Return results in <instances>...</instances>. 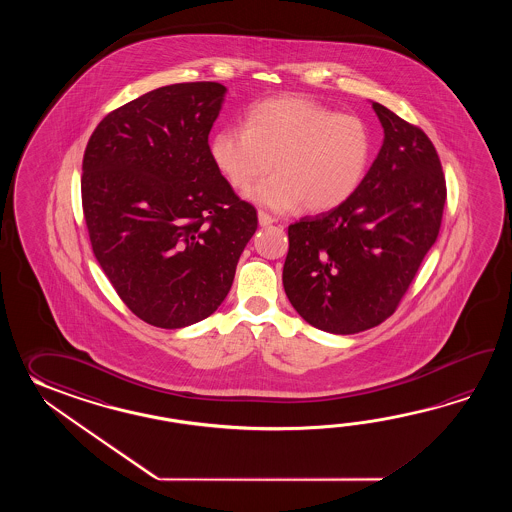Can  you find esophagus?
<instances>
[{
	"label": "esophagus",
	"mask_w": 512,
	"mask_h": 512,
	"mask_svg": "<svg viewBox=\"0 0 512 512\" xmlns=\"http://www.w3.org/2000/svg\"><path fill=\"white\" fill-rule=\"evenodd\" d=\"M258 223H260V227H269L272 223H276V219L269 216L267 212L260 210V212H258Z\"/></svg>",
	"instance_id": "obj_1"
}]
</instances>
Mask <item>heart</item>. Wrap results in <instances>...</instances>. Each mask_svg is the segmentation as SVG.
<instances>
[{"mask_svg": "<svg viewBox=\"0 0 512 512\" xmlns=\"http://www.w3.org/2000/svg\"><path fill=\"white\" fill-rule=\"evenodd\" d=\"M371 157V137L355 115L307 97H276L252 106L243 128H223L210 159L232 188L274 212H327L357 192Z\"/></svg>", "mask_w": 512, "mask_h": 512, "instance_id": "1", "label": "heart"}]
</instances>
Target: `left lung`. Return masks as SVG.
Wrapping results in <instances>:
<instances>
[{
  "label": "left lung",
  "mask_w": 512,
  "mask_h": 512,
  "mask_svg": "<svg viewBox=\"0 0 512 512\" xmlns=\"http://www.w3.org/2000/svg\"><path fill=\"white\" fill-rule=\"evenodd\" d=\"M384 141L357 192L289 227L283 289L307 324L355 335L393 315L432 249L446 185L425 131L371 102Z\"/></svg>",
  "instance_id": "left-lung-1"
}]
</instances>
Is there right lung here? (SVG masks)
Returning <instances> with one entry per match:
<instances>
[{
	"mask_svg": "<svg viewBox=\"0 0 512 512\" xmlns=\"http://www.w3.org/2000/svg\"><path fill=\"white\" fill-rule=\"evenodd\" d=\"M227 87L190 82L131 100L93 131L82 207L93 254L144 322L181 329L229 294L256 210L210 159Z\"/></svg>",
	"mask_w": 512,
	"mask_h": 512,
	"instance_id": "1",
	"label": "right lung"
}]
</instances>
